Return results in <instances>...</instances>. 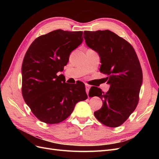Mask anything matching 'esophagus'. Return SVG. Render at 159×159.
<instances>
[{"mask_svg": "<svg viewBox=\"0 0 159 159\" xmlns=\"http://www.w3.org/2000/svg\"><path fill=\"white\" fill-rule=\"evenodd\" d=\"M89 89H90V85L86 84V85H85V91H86V93H87L88 95V93H89Z\"/></svg>", "mask_w": 159, "mask_h": 159, "instance_id": "1", "label": "esophagus"}]
</instances>
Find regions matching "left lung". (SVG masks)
I'll return each instance as SVG.
<instances>
[{
    "label": "left lung",
    "instance_id": "left-lung-1",
    "mask_svg": "<svg viewBox=\"0 0 159 159\" xmlns=\"http://www.w3.org/2000/svg\"><path fill=\"white\" fill-rule=\"evenodd\" d=\"M84 37L87 46L99 54L102 64L99 70L107 75V84L110 85L106 93L93 88L94 94L91 97L98 96L103 102L102 107L94 115L105 125L119 127L139 102L143 83L140 62L133 46L111 31H84Z\"/></svg>",
    "mask_w": 159,
    "mask_h": 159
}]
</instances>
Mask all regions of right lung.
Masks as SVG:
<instances>
[{
	"label": "right lung",
	"mask_w": 159,
	"mask_h": 159,
	"mask_svg": "<svg viewBox=\"0 0 159 159\" xmlns=\"http://www.w3.org/2000/svg\"><path fill=\"white\" fill-rule=\"evenodd\" d=\"M84 40L83 32L56 30L40 36L28 49L22 65V93L33 114L48 124L64 121L76 103L88 98L85 85L66 83L62 74L70 53Z\"/></svg>",
	"instance_id": "obj_1"
}]
</instances>
